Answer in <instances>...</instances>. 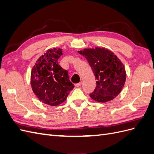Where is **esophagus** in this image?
<instances>
[{"instance_id":"1","label":"esophagus","mask_w":154,"mask_h":154,"mask_svg":"<svg viewBox=\"0 0 154 154\" xmlns=\"http://www.w3.org/2000/svg\"><path fill=\"white\" fill-rule=\"evenodd\" d=\"M81 85H82V82H80V83H78V84H75V86H76V88H78V87H80Z\"/></svg>"}]
</instances>
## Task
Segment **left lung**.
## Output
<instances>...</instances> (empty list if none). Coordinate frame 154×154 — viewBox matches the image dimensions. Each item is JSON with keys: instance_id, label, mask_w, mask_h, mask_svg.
Returning <instances> with one entry per match:
<instances>
[{"instance_id": "8db88e82", "label": "left lung", "mask_w": 154, "mask_h": 154, "mask_svg": "<svg viewBox=\"0 0 154 154\" xmlns=\"http://www.w3.org/2000/svg\"><path fill=\"white\" fill-rule=\"evenodd\" d=\"M88 60L95 75L97 85L90 94L92 99L106 103L115 99L126 80L125 66L113 52L105 48H85L78 51Z\"/></svg>"}]
</instances>
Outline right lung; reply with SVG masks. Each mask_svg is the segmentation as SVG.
I'll return each instance as SVG.
<instances>
[{
    "instance_id": "1",
    "label": "right lung",
    "mask_w": 154,
    "mask_h": 154,
    "mask_svg": "<svg viewBox=\"0 0 154 154\" xmlns=\"http://www.w3.org/2000/svg\"><path fill=\"white\" fill-rule=\"evenodd\" d=\"M62 55L61 48L49 49L31 70L32 91L41 102L48 105L55 106L63 103L74 87L68 72L58 64V59Z\"/></svg>"
}]
</instances>
